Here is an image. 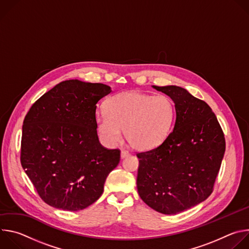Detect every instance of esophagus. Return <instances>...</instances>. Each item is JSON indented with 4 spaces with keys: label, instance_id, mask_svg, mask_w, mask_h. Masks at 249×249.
<instances>
[{
    "label": "esophagus",
    "instance_id": "obj_1",
    "mask_svg": "<svg viewBox=\"0 0 249 249\" xmlns=\"http://www.w3.org/2000/svg\"><path fill=\"white\" fill-rule=\"evenodd\" d=\"M128 156H130V153H129V152H127V151H125V150H122V151H121V158H122V159H124V158H126V157H128Z\"/></svg>",
    "mask_w": 249,
    "mask_h": 249
}]
</instances>
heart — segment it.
<instances>
[{
	"mask_svg": "<svg viewBox=\"0 0 249 249\" xmlns=\"http://www.w3.org/2000/svg\"><path fill=\"white\" fill-rule=\"evenodd\" d=\"M105 113L96 116V129L104 143L114 145L124 137L137 151L159 147L171 132L175 117L174 100L165 94L154 95L130 90L106 100Z\"/></svg>",
	"mask_w": 249,
	"mask_h": 249,
	"instance_id": "b5f03b06",
	"label": "heart"
}]
</instances>
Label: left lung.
Instances as JSON below:
<instances>
[{
    "label": "left lung",
    "mask_w": 249,
    "mask_h": 249,
    "mask_svg": "<svg viewBox=\"0 0 249 249\" xmlns=\"http://www.w3.org/2000/svg\"><path fill=\"white\" fill-rule=\"evenodd\" d=\"M153 88L174 100L176 119L159 147L137 154V188L149 207L174 215L213 192L226 151L225 135L205 101L180 87Z\"/></svg>",
    "instance_id": "8db88e82"
}]
</instances>
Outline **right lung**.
I'll return each mask as SVG.
<instances>
[{
    "label": "right lung",
    "instance_id": "add662e5",
    "mask_svg": "<svg viewBox=\"0 0 249 249\" xmlns=\"http://www.w3.org/2000/svg\"><path fill=\"white\" fill-rule=\"evenodd\" d=\"M110 92L103 84L64 81L25 115L20 162L46 204L75 212L101 196L120 161V151L102 147L96 131V103Z\"/></svg>",
    "mask_w": 249,
    "mask_h": 249
}]
</instances>
